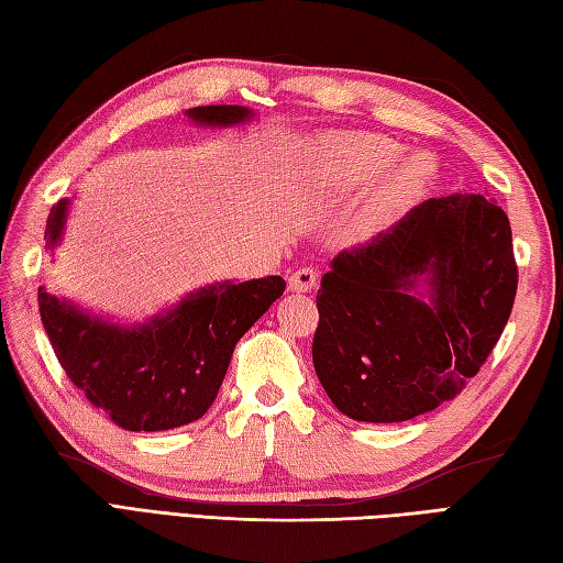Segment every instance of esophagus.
Instances as JSON below:
<instances>
[{
  "mask_svg": "<svg viewBox=\"0 0 563 563\" xmlns=\"http://www.w3.org/2000/svg\"><path fill=\"white\" fill-rule=\"evenodd\" d=\"M290 290L292 292H312L317 288V271L314 268H297L295 273H290Z\"/></svg>",
  "mask_w": 563,
  "mask_h": 563,
  "instance_id": "1",
  "label": "esophagus"
}]
</instances>
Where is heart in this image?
<instances>
[{"label": "heart", "mask_w": 563, "mask_h": 563, "mask_svg": "<svg viewBox=\"0 0 563 563\" xmlns=\"http://www.w3.org/2000/svg\"><path fill=\"white\" fill-rule=\"evenodd\" d=\"M399 156H401V145H397V142L389 137L373 135V133L336 135L324 145V159L319 164V178L327 188L345 194V190L369 186L373 181H377V178L385 174L388 166ZM433 176H435V162L430 154L426 152L406 154V157H402L385 176V181L379 184V190H377L379 208L391 210L397 206H404V202H409L411 198L421 194Z\"/></svg>", "instance_id": "b5f03b06"}]
</instances>
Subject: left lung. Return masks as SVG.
<instances>
[{"label":"left lung","mask_w":563,"mask_h":563,"mask_svg":"<svg viewBox=\"0 0 563 563\" xmlns=\"http://www.w3.org/2000/svg\"><path fill=\"white\" fill-rule=\"evenodd\" d=\"M516 290L510 222L498 202L428 198L331 261L312 343L321 387L353 421L401 423L433 411L492 355Z\"/></svg>","instance_id":"left-lung-1"}]
</instances>
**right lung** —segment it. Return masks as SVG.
<instances>
[{"label":"right lung","instance_id":"right-lung-1","mask_svg":"<svg viewBox=\"0 0 563 563\" xmlns=\"http://www.w3.org/2000/svg\"><path fill=\"white\" fill-rule=\"evenodd\" d=\"M198 125L249 121L244 106H198ZM69 200L53 206L45 249L63 239ZM285 290L280 275L214 283L186 295L147 324L118 327L38 288L43 329L67 377L125 430H172L206 416L230 367L236 341Z\"/></svg>","mask_w":563,"mask_h":563}]
</instances>
